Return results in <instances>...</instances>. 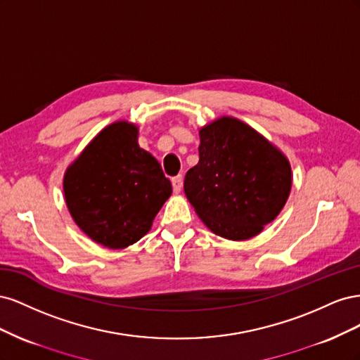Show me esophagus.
Wrapping results in <instances>:
<instances>
[{
	"instance_id": "esophagus-1",
	"label": "esophagus",
	"mask_w": 360,
	"mask_h": 360,
	"mask_svg": "<svg viewBox=\"0 0 360 360\" xmlns=\"http://www.w3.org/2000/svg\"><path fill=\"white\" fill-rule=\"evenodd\" d=\"M171 181H172V189H174V192L179 193V192L181 191V188H183V177H181V176H177V177H174Z\"/></svg>"
}]
</instances>
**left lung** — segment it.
<instances>
[{"label": "left lung", "mask_w": 360, "mask_h": 360, "mask_svg": "<svg viewBox=\"0 0 360 360\" xmlns=\"http://www.w3.org/2000/svg\"><path fill=\"white\" fill-rule=\"evenodd\" d=\"M200 162L186 172L184 193L200 219L230 240L261 233L285 205L291 168L252 127L222 117L200 130Z\"/></svg>", "instance_id": "1"}]
</instances>
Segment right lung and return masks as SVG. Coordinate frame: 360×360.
Instances as JSON below:
<instances>
[{"instance_id": "right-lung-1", "label": "right lung", "mask_w": 360, "mask_h": 360, "mask_svg": "<svg viewBox=\"0 0 360 360\" xmlns=\"http://www.w3.org/2000/svg\"><path fill=\"white\" fill-rule=\"evenodd\" d=\"M136 138L138 129L126 122L105 127L64 176L75 222L96 243L111 249L138 242L172 192L160 163Z\"/></svg>"}]
</instances>
